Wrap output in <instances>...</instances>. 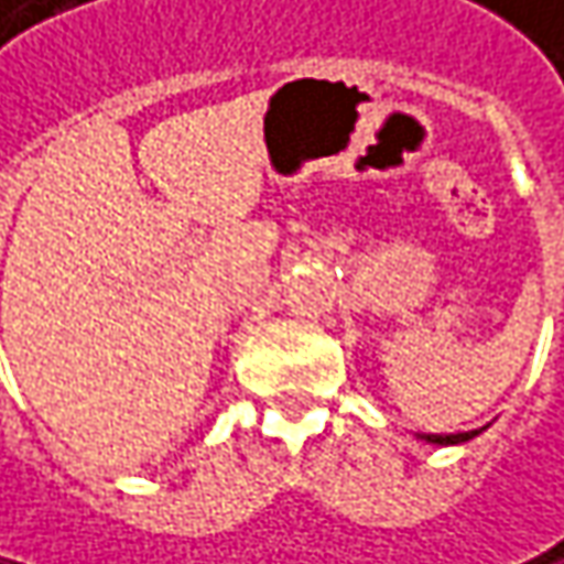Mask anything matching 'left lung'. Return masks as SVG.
Listing matches in <instances>:
<instances>
[{
	"instance_id": "8db88e82",
	"label": "left lung",
	"mask_w": 564,
	"mask_h": 564,
	"mask_svg": "<svg viewBox=\"0 0 564 564\" xmlns=\"http://www.w3.org/2000/svg\"><path fill=\"white\" fill-rule=\"evenodd\" d=\"M471 435H478V430L475 433H455V435H423L426 442H435V445H455V442H468Z\"/></svg>"
}]
</instances>
